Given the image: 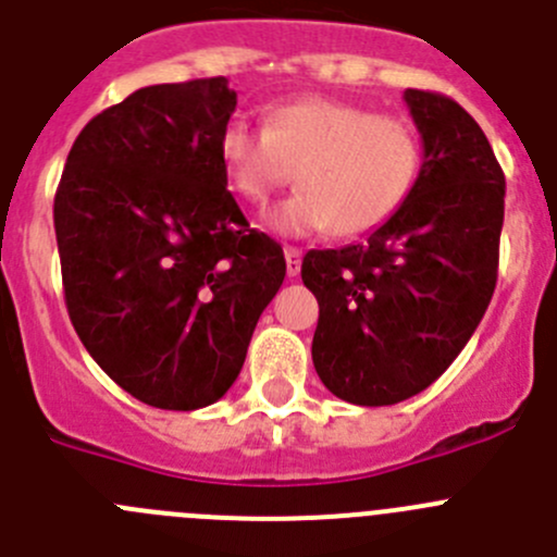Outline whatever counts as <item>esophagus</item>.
<instances>
[{"label": "esophagus", "instance_id": "esophagus-1", "mask_svg": "<svg viewBox=\"0 0 557 557\" xmlns=\"http://www.w3.org/2000/svg\"><path fill=\"white\" fill-rule=\"evenodd\" d=\"M284 257H287V273L295 278L300 273V257H304V251L295 246H287L284 248Z\"/></svg>", "mask_w": 557, "mask_h": 557}]
</instances>
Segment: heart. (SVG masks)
Masks as SVG:
<instances>
[{
    "label": "heart",
    "instance_id": "heart-1",
    "mask_svg": "<svg viewBox=\"0 0 557 557\" xmlns=\"http://www.w3.org/2000/svg\"><path fill=\"white\" fill-rule=\"evenodd\" d=\"M219 156L232 190L253 208L295 172L300 188L264 215L287 237L327 226L342 237L377 230L405 205L421 172V139L405 116L333 98L270 106L262 131L235 120L221 131Z\"/></svg>",
    "mask_w": 557,
    "mask_h": 557
}]
</instances>
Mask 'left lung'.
<instances>
[{"instance_id":"1","label":"left lung","mask_w":557,"mask_h":557,"mask_svg":"<svg viewBox=\"0 0 557 557\" xmlns=\"http://www.w3.org/2000/svg\"><path fill=\"white\" fill-rule=\"evenodd\" d=\"M423 163L399 210L344 248H311L304 284L320 304L311 358L325 388L383 407L421 394L462 352L497 282L506 177L473 116L407 89Z\"/></svg>"}]
</instances>
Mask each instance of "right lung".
Segmentation results:
<instances>
[{"mask_svg":"<svg viewBox=\"0 0 557 557\" xmlns=\"http://www.w3.org/2000/svg\"><path fill=\"white\" fill-rule=\"evenodd\" d=\"M224 76L136 89L92 116L54 196L65 306L95 363L161 410L230 391L264 306L287 275L282 246L226 190Z\"/></svg>","mask_w":557,"mask_h":557,"instance_id":"right-lung-1","label":"right lung"}]
</instances>
